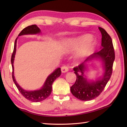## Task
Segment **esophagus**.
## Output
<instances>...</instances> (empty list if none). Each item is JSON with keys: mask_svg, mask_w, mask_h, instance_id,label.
I'll return each instance as SVG.
<instances>
[{"mask_svg": "<svg viewBox=\"0 0 127 127\" xmlns=\"http://www.w3.org/2000/svg\"><path fill=\"white\" fill-rule=\"evenodd\" d=\"M69 68L67 65H64L61 68V70L62 72H66L68 71Z\"/></svg>", "mask_w": 127, "mask_h": 127, "instance_id": "esophagus-1", "label": "esophagus"}]
</instances>
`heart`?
<instances>
[{
  "instance_id": "1",
  "label": "heart",
  "mask_w": 127,
  "mask_h": 127,
  "mask_svg": "<svg viewBox=\"0 0 127 127\" xmlns=\"http://www.w3.org/2000/svg\"><path fill=\"white\" fill-rule=\"evenodd\" d=\"M95 42L91 36L88 35H85L72 40H70L66 43V47L69 50H75L80 45L81 46L77 50L76 57L81 59L87 56L91 51L93 50Z\"/></svg>"
}]
</instances>
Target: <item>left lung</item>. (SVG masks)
<instances>
[{"instance_id":"8db88e82","label":"left lung","mask_w":127,"mask_h":127,"mask_svg":"<svg viewBox=\"0 0 127 127\" xmlns=\"http://www.w3.org/2000/svg\"><path fill=\"white\" fill-rule=\"evenodd\" d=\"M99 29L102 35L101 50L93 53L83 63L73 69L76 75V80L70 87L71 92L72 95L81 100H91L98 96L104 90L112 75L113 64L115 58L112 39L104 29L99 27ZM93 58L101 59L104 63L105 71L101 79L95 82H88L84 76V71L87 67L85 63Z\"/></svg>"}]
</instances>
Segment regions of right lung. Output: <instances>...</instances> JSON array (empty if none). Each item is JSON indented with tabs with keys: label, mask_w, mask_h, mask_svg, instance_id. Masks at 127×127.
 <instances>
[{
	"label": "right lung",
	"mask_w": 127,
	"mask_h": 127,
	"mask_svg": "<svg viewBox=\"0 0 127 127\" xmlns=\"http://www.w3.org/2000/svg\"><path fill=\"white\" fill-rule=\"evenodd\" d=\"M40 32V29L37 27L35 25L32 26H29L24 28L23 30L21 32V33L18 34V36L23 35L27 34H38ZM17 37L15 40L14 48H13V51L11 56V62L12 67V77L13 82H14L15 85L17 87L18 91L21 94L29 101L32 102H39L41 101L44 100L46 99L49 96L51 92H52V84L57 78L60 76L61 75V69L60 68H57L54 71L52 74H50L47 78L46 80L44 83L43 87L39 90L34 91H27L24 90L21 88L19 85L16 82L15 79L14 75H13V61H14L16 51V42H17Z\"/></svg>",
	"instance_id": "right-lung-1"
}]
</instances>
